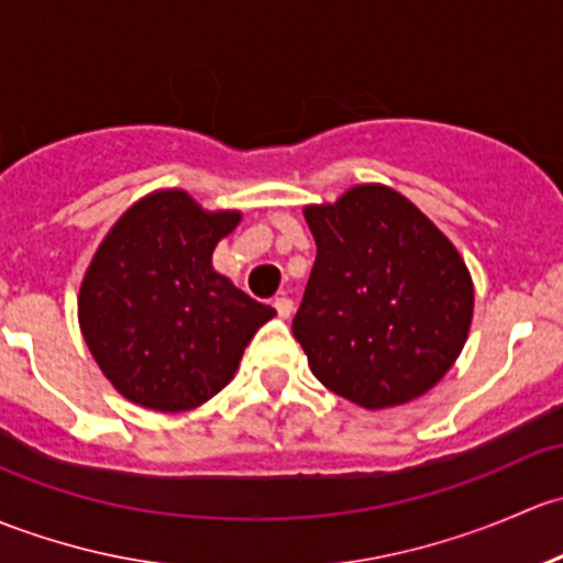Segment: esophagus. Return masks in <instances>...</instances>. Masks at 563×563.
Instances as JSON below:
<instances>
[{
	"label": "esophagus",
	"mask_w": 563,
	"mask_h": 563,
	"mask_svg": "<svg viewBox=\"0 0 563 563\" xmlns=\"http://www.w3.org/2000/svg\"><path fill=\"white\" fill-rule=\"evenodd\" d=\"M274 309H276V314L282 317V320H289V317H292V311H295V303L287 298V295H282V298L274 300Z\"/></svg>",
	"instance_id": "esophagus-1"
}]
</instances>
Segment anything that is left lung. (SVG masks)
<instances>
[{"label":"left lung","mask_w":563,"mask_h":563,"mask_svg":"<svg viewBox=\"0 0 563 563\" xmlns=\"http://www.w3.org/2000/svg\"><path fill=\"white\" fill-rule=\"evenodd\" d=\"M303 217L317 260L292 333L311 374L363 409L426 396L472 328L474 282L461 252L385 184H357Z\"/></svg>","instance_id":"obj_1"}]
</instances>
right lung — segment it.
Here are the masks:
<instances>
[{
  "label": "right lung",
  "mask_w": 563,
  "mask_h": 563,
  "mask_svg": "<svg viewBox=\"0 0 563 563\" xmlns=\"http://www.w3.org/2000/svg\"><path fill=\"white\" fill-rule=\"evenodd\" d=\"M241 211H208L184 189L132 202L97 246L78 322L102 374L126 401L187 411L235 376L252 335L276 314L213 271Z\"/></svg>",
  "instance_id": "add662e5"
}]
</instances>
